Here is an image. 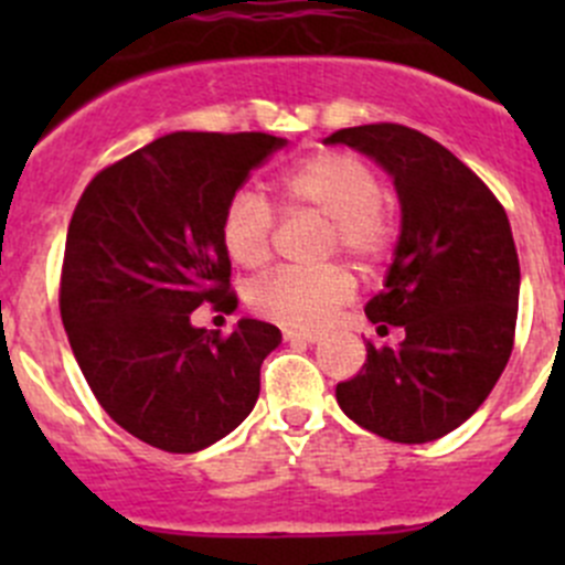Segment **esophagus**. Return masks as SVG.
<instances>
[{
  "label": "esophagus",
  "instance_id": "34e87169",
  "mask_svg": "<svg viewBox=\"0 0 565 565\" xmlns=\"http://www.w3.org/2000/svg\"><path fill=\"white\" fill-rule=\"evenodd\" d=\"M284 339L287 341H306V344H315L319 339V330H284Z\"/></svg>",
  "mask_w": 565,
  "mask_h": 565
}]
</instances>
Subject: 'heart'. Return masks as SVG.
Here are the masks:
<instances>
[{
    "label": "heart",
    "mask_w": 565,
    "mask_h": 565,
    "mask_svg": "<svg viewBox=\"0 0 565 565\" xmlns=\"http://www.w3.org/2000/svg\"><path fill=\"white\" fill-rule=\"evenodd\" d=\"M380 177L352 152H317L295 163L276 182L284 210H311L328 218V248L369 262L391 241L393 221L380 199ZM273 210L250 188L232 193L221 215V246L235 265L254 270L270 256ZM352 298V281L339 267L278 270L250 289L256 311L295 328H315Z\"/></svg>",
    "instance_id": "b5f03b06"
}]
</instances>
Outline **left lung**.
<instances>
[{
  "label": "left lung",
  "instance_id": "8db88e82",
  "mask_svg": "<svg viewBox=\"0 0 565 565\" xmlns=\"http://www.w3.org/2000/svg\"><path fill=\"white\" fill-rule=\"evenodd\" d=\"M393 180L402 226L383 292L366 303L377 333L404 330L398 347L366 339V363L335 398L347 418L393 443H431L483 404L511 358L520 259L505 210L465 163L404 125L335 130Z\"/></svg>",
  "mask_w": 565,
  "mask_h": 565
}]
</instances>
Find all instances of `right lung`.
Segmentation results:
<instances>
[{"label": "right lung", "instance_id": "right-lung-1", "mask_svg": "<svg viewBox=\"0 0 565 565\" xmlns=\"http://www.w3.org/2000/svg\"><path fill=\"white\" fill-rule=\"evenodd\" d=\"M287 139L174 130L95 177L67 226L60 311L89 388L114 424L193 454L248 418L281 330L237 319L196 328L202 303L235 309L221 215Z\"/></svg>", "mask_w": 565, "mask_h": 565}]
</instances>
